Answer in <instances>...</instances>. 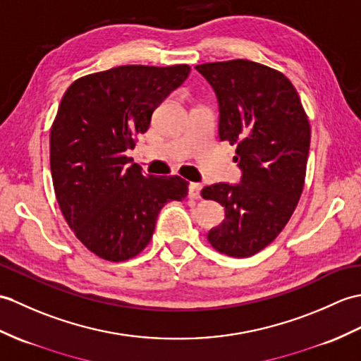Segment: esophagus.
Segmentation results:
<instances>
[{"label": "esophagus", "mask_w": 361, "mask_h": 361, "mask_svg": "<svg viewBox=\"0 0 361 361\" xmlns=\"http://www.w3.org/2000/svg\"><path fill=\"white\" fill-rule=\"evenodd\" d=\"M201 189H203V186H201V184H198V183H190V186H189V197H190V198H195V200L201 198Z\"/></svg>", "instance_id": "1"}]
</instances>
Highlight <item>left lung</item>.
<instances>
[{
  "instance_id": "left-lung-1",
  "label": "left lung",
  "mask_w": 361,
  "mask_h": 361,
  "mask_svg": "<svg viewBox=\"0 0 361 361\" xmlns=\"http://www.w3.org/2000/svg\"><path fill=\"white\" fill-rule=\"evenodd\" d=\"M219 102V137L237 145L238 184L201 190L220 203L226 219L207 233L221 254L245 258L283 231L303 192L311 126L292 82L279 71L249 60L200 64Z\"/></svg>"
}]
</instances>
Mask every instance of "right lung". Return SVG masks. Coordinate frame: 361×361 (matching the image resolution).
<instances>
[{
	"instance_id": "add662e5",
	"label": "right lung",
	"mask_w": 361,
	"mask_h": 361,
	"mask_svg": "<svg viewBox=\"0 0 361 361\" xmlns=\"http://www.w3.org/2000/svg\"><path fill=\"white\" fill-rule=\"evenodd\" d=\"M190 67L120 66L66 90L50 130V172L67 224L90 252L124 262L145 249L161 207L188 197L178 175H142L126 157Z\"/></svg>"
}]
</instances>
